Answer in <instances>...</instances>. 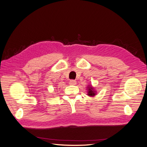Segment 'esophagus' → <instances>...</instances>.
Here are the masks:
<instances>
[{
  "instance_id": "34e87169",
  "label": "esophagus",
  "mask_w": 147,
  "mask_h": 147,
  "mask_svg": "<svg viewBox=\"0 0 147 147\" xmlns=\"http://www.w3.org/2000/svg\"><path fill=\"white\" fill-rule=\"evenodd\" d=\"M69 84L70 85H75V84H76V81L74 80H70L69 81Z\"/></svg>"
}]
</instances>
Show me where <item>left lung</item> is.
<instances>
[{"label":"left lung","instance_id":"1","mask_svg":"<svg viewBox=\"0 0 147 147\" xmlns=\"http://www.w3.org/2000/svg\"><path fill=\"white\" fill-rule=\"evenodd\" d=\"M88 95L90 96H94L95 95V91H94V88H92V87H88Z\"/></svg>","mask_w":147,"mask_h":147}]
</instances>
